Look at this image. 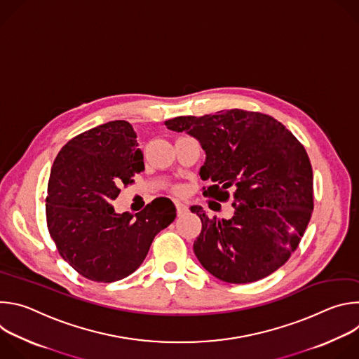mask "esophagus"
I'll list each match as a JSON object with an SVG mask.
<instances>
[{
  "instance_id": "obj_1",
  "label": "esophagus",
  "mask_w": 359,
  "mask_h": 359,
  "mask_svg": "<svg viewBox=\"0 0 359 359\" xmlns=\"http://www.w3.org/2000/svg\"><path fill=\"white\" fill-rule=\"evenodd\" d=\"M176 210H177V215L182 216V215H184L187 212V206H186V204L180 203V201H176Z\"/></svg>"
}]
</instances>
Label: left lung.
<instances>
[{
  "instance_id": "1",
  "label": "left lung",
  "mask_w": 359,
  "mask_h": 359,
  "mask_svg": "<svg viewBox=\"0 0 359 359\" xmlns=\"http://www.w3.org/2000/svg\"><path fill=\"white\" fill-rule=\"evenodd\" d=\"M168 129L186 132L206 153L200 177L213 184L203 194L219 201L234 191L231 219L201 220L193 250L216 278L259 281L287 263L313 213V168L304 146L278 121L259 112L231 109L216 115L179 116Z\"/></svg>"
}]
</instances>
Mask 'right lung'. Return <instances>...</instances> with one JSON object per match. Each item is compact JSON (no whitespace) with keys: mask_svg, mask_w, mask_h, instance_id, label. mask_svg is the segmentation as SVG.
Here are the masks:
<instances>
[{"mask_svg":"<svg viewBox=\"0 0 359 359\" xmlns=\"http://www.w3.org/2000/svg\"><path fill=\"white\" fill-rule=\"evenodd\" d=\"M136 132L112 121L71 139L50 168L46 224L61 257L81 276L114 283L143 263L155 236L176 219L172 200L159 197L136 213H116L121 186L144 170Z\"/></svg>","mask_w":359,"mask_h":359,"instance_id":"right-lung-1","label":"right lung"}]
</instances>
